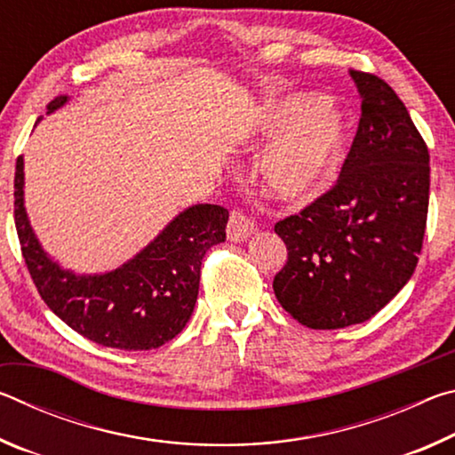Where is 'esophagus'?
I'll use <instances>...</instances> for the list:
<instances>
[{
  "label": "esophagus",
  "instance_id": "esophagus-1",
  "mask_svg": "<svg viewBox=\"0 0 455 455\" xmlns=\"http://www.w3.org/2000/svg\"><path fill=\"white\" fill-rule=\"evenodd\" d=\"M255 222L249 219L243 209H233L230 211V219L227 225V235L233 243H243L249 238L252 233H255Z\"/></svg>",
  "mask_w": 455,
  "mask_h": 455
}]
</instances>
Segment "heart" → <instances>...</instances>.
Listing matches in <instances>:
<instances>
[{
    "label": "heart",
    "mask_w": 455,
    "mask_h": 455,
    "mask_svg": "<svg viewBox=\"0 0 455 455\" xmlns=\"http://www.w3.org/2000/svg\"><path fill=\"white\" fill-rule=\"evenodd\" d=\"M260 124L271 134L283 132L260 160V180L268 195L303 204L333 184L349 148L343 110L323 96L295 94L268 104Z\"/></svg>",
    "instance_id": "1"
}]
</instances>
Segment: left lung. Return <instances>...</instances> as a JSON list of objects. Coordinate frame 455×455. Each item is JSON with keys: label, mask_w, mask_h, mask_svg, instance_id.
<instances>
[{"label": "left lung", "mask_w": 455, "mask_h": 455, "mask_svg": "<svg viewBox=\"0 0 455 455\" xmlns=\"http://www.w3.org/2000/svg\"><path fill=\"white\" fill-rule=\"evenodd\" d=\"M351 76L361 118L337 182L275 225L287 244L275 295L311 329H343L381 311L411 279L426 235L427 144L387 82Z\"/></svg>", "instance_id": "1"}]
</instances>
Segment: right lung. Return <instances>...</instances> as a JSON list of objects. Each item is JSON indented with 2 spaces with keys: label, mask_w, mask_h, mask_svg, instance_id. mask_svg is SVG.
I'll use <instances>...</instances> for the list:
<instances>
[{
  "label": "right lung",
  "mask_w": 455,
  "mask_h": 455,
  "mask_svg": "<svg viewBox=\"0 0 455 455\" xmlns=\"http://www.w3.org/2000/svg\"><path fill=\"white\" fill-rule=\"evenodd\" d=\"M66 100H52L48 114ZM13 198L21 255L44 303L76 333L112 349H156L179 335L195 309L203 259L227 238L228 211L196 204L116 271L76 276L48 259L29 227L21 156L15 163Z\"/></svg>",
  "instance_id": "1"
}]
</instances>
